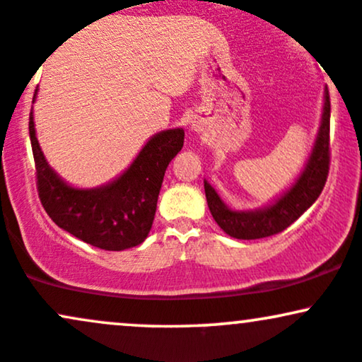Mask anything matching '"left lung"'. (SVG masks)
<instances>
[{
	"label": "left lung",
	"mask_w": 362,
	"mask_h": 362,
	"mask_svg": "<svg viewBox=\"0 0 362 362\" xmlns=\"http://www.w3.org/2000/svg\"><path fill=\"white\" fill-rule=\"evenodd\" d=\"M328 170H330V95L325 90L322 126L315 141V148L301 177L288 192L265 209L240 213L224 204L213 187L204 180L207 206L214 221L226 235L238 240L267 238L284 231L317 201L325 187Z\"/></svg>",
	"instance_id": "1"
}]
</instances>
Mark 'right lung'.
I'll return each mask as SVG.
<instances>
[{
    "instance_id": "obj_1",
    "label": "right lung",
    "mask_w": 362,
    "mask_h": 362,
    "mask_svg": "<svg viewBox=\"0 0 362 362\" xmlns=\"http://www.w3.org/2000/svg\"><path fill=\"white\" fill-rule=\"evenodd\" d=\"M28 131L37 192L45 213L57 226L102 250L119 252L144 242L155 219L165 170L184 146L182 129L156 134L117 180L90 190L73 189L49 167L35 138L32 112Z\"/></svg>"
}]
</instances>
